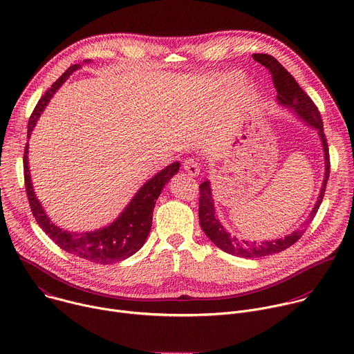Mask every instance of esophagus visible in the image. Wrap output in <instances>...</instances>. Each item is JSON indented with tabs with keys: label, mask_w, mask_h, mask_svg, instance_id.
I'll use <instances>...</instances> for the list:
<instances>
[{
	"label": "esophagus",
	"mask_w": 354,
	"mask_h": 354,
	"mask_svg": "<svg viewBox=\"0 0 354 354\" xmlns=\"http://www.w3.org/2000/svg\"><path fill=\"white\" fill-rule=\"evenodd\" d=\"M183 169L187 172L190 176H197L200 174V167L196 158H187L183 161Z\"/></svg>",
	"instance_id": "34e87169"
}]
</instances>
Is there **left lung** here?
I'll use <instances>...</instances> for the list:
<instances>
[{
	"mask_svg": "<svg viewBox=\"0 0 354 354\" xmlns=\"http://www.w3.org/2000/svg\"><path fill=\"white\" fill-rule=\"evenodd\" d=\"M254 60L265 66L274 82V88L277 91V104L288 111H291L295 116H298L299 120L308 124L310 127L315 129L319 138L321 145L324 149V160H325V178L322 180V186L318 194V198L315 201V206L313 207L311 213L308 214V218L302 224V227L297 231H292L291 234L286 235L284 238L277 239H269V241H248V239H239L236 235H231L224 225L221 224L218 216L216 214L214 207V198H213V190L210 186V180L207 179L200 185V200H198V220L200 227L205 231V234L209 236V239L221 250L227 252L230 255L238 257V258H248V259H258L263 257H269L273 254H279V252L287 249L292 243H295L301 235L304 234L306 228L311 224L314 220L325 194L326 182L329 178V149L326 137L324 134V123L319 115L318 108L311 100V97L302 91V88L298 85V82L294 80V77L270 55H254Z\"/></svg>",
	"mask_w": 354,
	"mask_h": 354,
	"instance_id": "left-lung-1",
	"label": "left lung"
}]
</instances>
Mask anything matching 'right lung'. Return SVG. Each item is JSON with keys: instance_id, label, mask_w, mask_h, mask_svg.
<instances>
[{"instance_id": "add662e5", "label": "right lung", "mask_w": 354, "mask_h": 354, "mask_svg": "<svg viewBox=\"0 0 354 354\" xmlns=\"http://www.w3.org/2000/svg\"><path fill=\"white\" fill-rule=\"evenodd\" d=\"M85 63H89V60ZM78 68H81L80 64L71 66L52 85V88L46 91V93L39 99V102L28 123V138L30 137L40 115L46 109L47 104L50 102V99L53 97V95L68 80V77ZM28 148H29V144H26L25 154H24L25 187H26L30 210L37 224L63 250L78 258L86 259L93 263H100V265H111V263L122 262L130 258L131 255H134L138 249H141V246L144 245L149 234L151 225H153V212L156 207V201L161 194L162 189L165 187V185L179 171V167H180L179 162H172L171 165L160 171L157 175L148 179L133 196L130 203L124 207L120 216L109 225H105L95 231H86V232L78 234V232H70L67 230H63L55 225L47 217L44 209L41 207L40 201L35 194V189L32 185Z\"/></svg>"}]
</instances>
